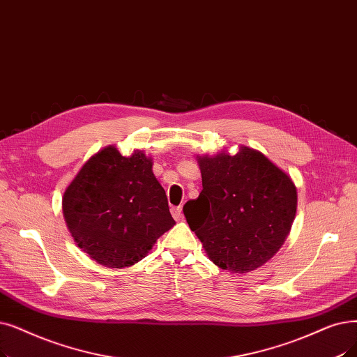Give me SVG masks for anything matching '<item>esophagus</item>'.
I'll return each instance as SVG.
<instances>
[{
    "mask_svg": "<svg viewBox=\"0 0 357 357\" xmlns=\"http://www.w3.org/2000/svg\"><path fill=\"white\" fill-rule=\"evenodd\" d=\"M170 213H172L174 219H175L176 222L182 220V207H181V206H179V207H172V208H170Z\"/></svg>",
    "mask_w": 357,
    "mask_h": 357,
    "instance_id": "obj_1",
    "label": "esophagus"
}]
</instances>
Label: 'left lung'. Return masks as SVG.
<instances>
[{
  "instance_id": "8db88e82",
  "label": "left lung",
  "mask_w": 357,
  "mask_h": 357,
  "mask_svg": "<svg viewBox=\"0 0 357 357\" xmlns=\"http://www.w3.org/2000/svg\"><path fill=\"white\" fill-rule=\"evenodd\" d=\"M203 191L183 214L208 258L230 273H248L274 257L296 215L298 192L290 176L264 154L241 146L197 156Z\"/></svg>"
}]
</instances>
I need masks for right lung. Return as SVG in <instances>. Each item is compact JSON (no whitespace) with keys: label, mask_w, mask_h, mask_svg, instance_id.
<instances>
[{"label":"right lung","mask_w":357,"mask_h":357,"mask_svg":"<svg viewBox=\"0 0 357 357\" xmlns=\"http://www.w3.org/2000/svg\"><path fill=\"white\" fill-rule=\"evenodd\" d=\"M151 166L140 150L126 158L107 146L84 163L64 192L71 236L105 267L134 266L175 225Z\"/></svg>","instance_id":"add662e5"}]
</instances>
